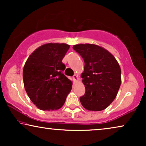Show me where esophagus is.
I'll list each match as a JSON object with an SVG mask.
<instances>
[{
	"label": "esophagus",
	"mask_w": 146,
	"mask_h": 146,
	"mask_svg": "<svg viewBox=\"0 0 146 146\" xmlns=\"http://www.w3.org/2000/svg\"><path fill=\"white\" fill-rule=\"evenodd\" d=\"M72 78H73L74 80H75V81H78V76H77L76 74L74 75L73 77H72Z\"/></svg>",
	"instance_id": "1"
}]
</instances>
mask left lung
<instances>
[{
    "label": "left lung",
    "instance_id": "left-lung-1",
    "mask_svg": "<svg viewBox=\"0 0 146 146\" xmlns=\"http://www.w3.org/2000/svg\"><path fill=\"white\" fill-rule=\"evenodd\" d=\"M84 61L81 74L86 88L80 98L82 105L90 111H101L114 100L121 85V68L115 57L104 48L92 44L73 46Z\"/></svg>",
    "mask_w": 146,
    "mask_h": 146
}]
</instances>
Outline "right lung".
Masks as SVG:
<instances>
[{
	"label": "right lung",
	"instance_id": "add662e5",
	"mask_svg": "<svg viewBox=\"0 0 146 146\" xmlns=\"http://www.w3.org/2000/svg\"><path fill=\"white\" fill-rule=\"evenodd\" d=\"M70 45L48 43L29 56L23 68L24 86L38 108L56 110L62 107L72 90V82L64 74L62 59Z\"/></svg>",
	"mask_w": 146,
	"mask_h": 146
}]
</instances>
